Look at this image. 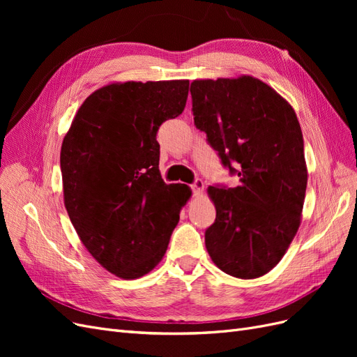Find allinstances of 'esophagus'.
Instances as JSON below:
<instances>
[{
    "label": "esophagus",
    "instance_id": "1",
    "mask_svg": "<svg viewBox=\"0 0 357 357\" xmlns=\"http://www.w3.org/2000/svg\"><path fill=\"white\" fill-rule=\"evenodd\" d=\"M190 189L193 193H195V195H198V193H201L204 189V181L201 178H195L190 185Z\"/></svg>",
    "mask_w": 357,
    "mask_h": 357
}]
</instances>
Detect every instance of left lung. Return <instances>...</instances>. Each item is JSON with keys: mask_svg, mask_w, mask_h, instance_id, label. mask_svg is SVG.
I'll use <instances>...</instances> for the list:
<instances>
[{"mask_svg": "<svg viewBox=\"0 0 357 357\" xmlns=\"http://www.w3.org/2000/svg\"><path fill=\"white\" fill-rule=\"evenodd\" d=\"M193 122L240 185H213L215 220L205 247L223 273L256 278L280 262L301 223L307 189L304 138L290 104L264 82L195 80Z\"/></svg>", "mask_w": 357, "mask_h": 357, "instance_id": "left-lung-1", "label": "left lung"}]
</instances>
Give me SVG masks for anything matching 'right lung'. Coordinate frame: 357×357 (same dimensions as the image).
Instances as JSON below:
<instances>
[{
	"label": "right lung",
	"mask_w": 357,
	"mask_h": 357,
	"mask_svg": "<svg viewBox=\"0 0 357 357\" xmlns=\"http://www.w3.org/2000/svg\"><path fill=\"white\" fill-rule=\"evenodd\" d=\"M189 80L113 83L82 104L61 147L63 202L88 252L107 271L138 278L159 264L186 185L159 172V126L186 107Z\"/></svg>",
	"instance_id": "right-lung-1"
}]
</instances>
